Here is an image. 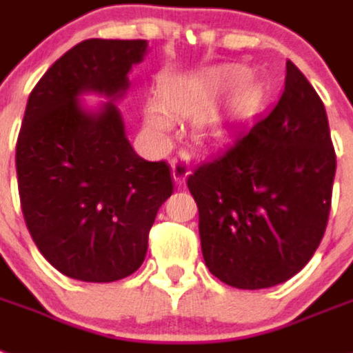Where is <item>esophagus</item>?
Here are the masks:
<instances>
[{
  "instance_id": "34e87169",
  "label": "esophagus",
  "mask_w": 353,
  "mask_h": 353,
  "mask_svg": "<svg viewBox=\"0 0 353 353\" xmlns=\"http://www.w3.org/2000/svg\"><path fill=\"white\" fill-rule=\"evenodd\" d=\"M172 177L176 181L177 185L181 183H185L186 176L190 174V167H188V158L185 154H179L172 159Z\"/></svg>"
}]
</instances>
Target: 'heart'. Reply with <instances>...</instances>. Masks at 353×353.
Returning <instances> with one entry per match:
<instances>
[{"instance_id":"1","label":"heart","mask_w":353,"mask_h":353,"mask_svg":"<svg viewBox=\"0 0 353 353\" xmlns=\"http://www.w3.org/2000/svg\"><path fill=\"white\" fill-rule=\"evenodd\" d=\"M228 76L219 70H210L194 78H181L165 81L158 92V99L151 101L143 112L145 130L151 134L163 139L172 128V117H192L206 108L213 101L216 92L225 83ZM241 97L236 99L240 103ZM228 119V110H219L199 122L197 137L202 142L219 139L223 133V125Z\"/></svg>"}]
</instances>
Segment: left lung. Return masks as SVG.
I'll use <instances>...</instances> for the list:
<instances>
[{
  "mask_svg": "<svg viewBox=\"0 0 353 353\" xmlns=\"http://www.w3.org/2000/svg\"><path fill=\"white\" fill-rule=\"evenodd\" d=\"M336 152L320 96L293 62L277 103L188 176L211 274L240 290L286 283L323 238Z\"/></svg>",
  "mask_w": 353,
  "mask_h": 353,
  "instance_id": "obj_1",
  "label": "left lung"
}]
</instances>
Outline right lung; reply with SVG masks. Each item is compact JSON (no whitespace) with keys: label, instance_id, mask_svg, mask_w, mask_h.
<instances>
[{"label":"right lung","instance_id":"right-lung-1","mask_svg":"<svg viewBox=\"0 0 353 353\" xmlns=\"http://www.w3.org/2000/svg\"><path fill=\"white\" fill-rule=\"evenodd\" d=\"M145 51L147 41L79 42L28 97L15 145L21 210L37 249L70 279L113 283L137 272L174 192L170 167L133 151L113 103ZM87 91L110 101L87 110Z\"/></svg>","mask_w":353,"mask_h":353}]
</instances>
